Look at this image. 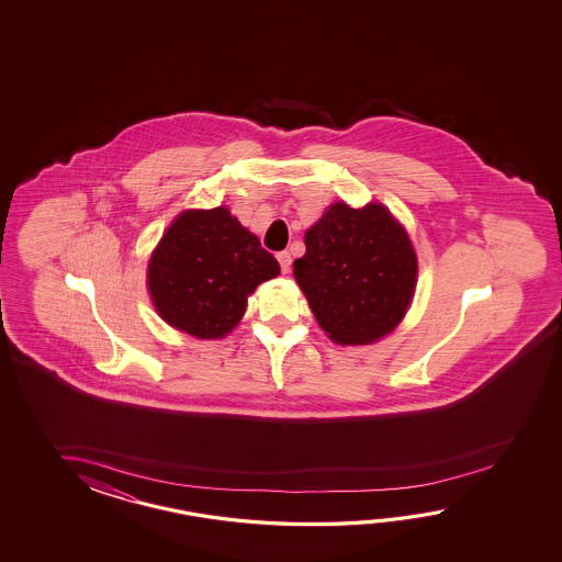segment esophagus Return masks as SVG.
Listing matches in <instances>:
<instances>
[{"label":"esophagus","instance_id":"esophagus-1","mask_svg":"<svg viewBox=\"0 0 562 562\" xmlns=\"http://www.w3.org/2000/svg\"><path fill=\"white\" fill-rule=\"evenodd\" d=\"M277 261L281 265V271H283V273H289V269H291V252H277Z\"/></svg>","mask_w":562,"mask_h":562}]
</instances>
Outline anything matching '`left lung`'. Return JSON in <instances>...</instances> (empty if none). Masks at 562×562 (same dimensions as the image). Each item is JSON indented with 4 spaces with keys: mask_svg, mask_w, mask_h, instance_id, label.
Returning <instances> with one entry per match:
<instances>
[{
    "mask_svg": "<svg viewBox=\"0 0 562 562\" xmlns=\"http://www.w3.org/2000/svg\"><path fill=\"white\" fill-rule=\"evenodd\" d=\"M293 276L323 331L366 346L394 331L416 291L418 259L406 228L380 203H334L305 233Z\"/></svg>",
    "mask_w": 562,
    "mask_h": 562,
    "instance_id": "1",
    "label": "left lung"
}]
</instances>
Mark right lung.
Segmentation results:
<instances>
[{
    "label": "right lung",
    "instance_id": "add662e5",
    "mask_svg": "<svg viewBox=\"0 0 562 562\" xmlns=\"http://www.w3.org/2000/svg\"><path fill=\"white\" fill-rule=\"evenodd\" d=\"M276 257L227 206L182 211L148 261L158 315L199 339H218L240 322L257 285L279 276Z\"/></svg>",
    "mask_w": 562,
    "mask_h": 562
}]
</instances>
